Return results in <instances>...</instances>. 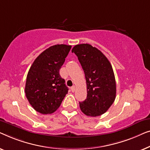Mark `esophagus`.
Masks as SVG:
<instances>
[{
    "instance_id": "obj_1",
    "label": "esophagus",
    "mask_w": 150,
    "mask_h": 150,
    "mask_svg": "<svg viewBox=\"0 0 150 150\" xmlns=\"http://www.w3.org/2000/svg\"><path fill=\"white\" fill-rule=\"evenodd\" d=\"M71 91H72L73 92H74L75 91V86H73L71 88Z\"/></svg>"
}]
</instances>
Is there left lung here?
<instances>
[{"instance_id":"left-lung-1","label":"left lung","mask_w":150,"mask_h":150,"mask_svg":"<svg viewBox=\"0 0 150 150\" xmlns=\"http://www.w3.org/2000/svg\"><path fill=\"white\" fill-rule=\"evenodd\" d=\"M72 53L77 56L87 85V98L79 103L80 109L88 116H99L108 110L116 95L112 66L100 50L90 44L74 46Z\"/></svg>"}]
</instances>
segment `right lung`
<instances>
[{
	"mask_svg": "<svg viewBox=\"0 0 150 150\" xmlns=\"http://www.w3.org/2000/svg\"><path fill=\"white\" fill-rule=\"evenodd\" d=\"M71 45L51 46L35 59L27 75L25 93L34 109L42 114L56 111L68 93L59 71Z\"/></svg>",
	"mask_w": 150,
	"mask_h": 150,
	"instance_id": "1",
	"label": "right lung"
}]
</instances>
